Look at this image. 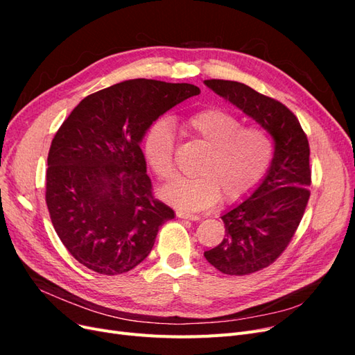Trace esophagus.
<instances>
[{"label": "esophagus", "mask_w": 355, "mask_h": 355, "mask_svg": "<svg viewBox=\"0 0 355 355\" xmlns=\"http://www.w3.org/2000/svg\"><path fill=\"white\" fill-rule=\"evenodd\" d=\"M176 216L180 219H188V220H200L201 219L200 214H191V213H185V211H176Z\"/></svg>", "instance_id": "34e87169"}]
</instances>
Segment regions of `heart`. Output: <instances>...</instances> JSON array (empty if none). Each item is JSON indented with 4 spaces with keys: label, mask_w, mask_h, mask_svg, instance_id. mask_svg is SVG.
Listing matches in <instances>:
<instances>
[{
    "label": "heart",
    "mask_w": 355,
    "mask_h": 355,
    "mask_svg": "<svg viewBox=\"0 0 355 355\" xmlns=\"http://www.w3.org/2000/svg\"><path fill=\"white\" fill-rule=\"evenodd\" d=\"M185 128L207 146L196 168L197 176L180 178L159 191V196L180 210L211 207L219 198L234 202L252 192L266 175L274 155L271 136L262 127H243L231 112L210 108L189 115ZM144 155L159 179L175 176V133L166 120L148 127Z\"/></svg>",
    "instance_id": "1"
}]
</instances>
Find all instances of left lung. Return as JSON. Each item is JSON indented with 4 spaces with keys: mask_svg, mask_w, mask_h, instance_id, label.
<instances>
[{
    "mask_svg": "<svg viewBox=\"0 0 355 355\" xmlns=\"http://www.w3.org/2000/svg\"><path fill=\"white\" fill-rule=\"evenodd\" d=\"M204 84L261 124L274 139L271 166L250 197L222 214L225 237L204 252L216 270L247 275L270 266L280 256L302 220L309 200V144L297 118L286 105L249 85L227 80Z\"/></svg>",
    "mask_w": 355,
    "mask_h": 355,
    "instance_id": "obj_1",
    "label": "left lung"
}]
</instances>
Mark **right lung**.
Returning <instances> with one entry per match:
<instances>
[{
  "label": "right lung",
  "mask_w": 355,
  "mask_h": 355,
  "mask_svg": "<svg viewBox=\"0 0 355 355\" xmlns=\"http://www.w3.org/2000/svg\"><path fill=\"white\" fill-rule=\"evenodd\" d=\"M198 93L187 83H118L84 98L53 137L46 202L60 241L85 268L133 270L175 218L153 196L141 142L159 115Z\"/></svg>",
  "instance_id": "obj_1"
}]
</instances>
